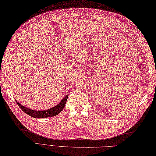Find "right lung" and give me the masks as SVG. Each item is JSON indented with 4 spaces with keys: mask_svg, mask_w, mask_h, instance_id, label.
<instances>
[{
    "mask_svg": "<svg viewBox=\"0 0 156 156\" xmlns=\"http://www.w3.org/2000/svg\"><path fill=\"white\" fill-rule=\"evenodd\" d=\"M68 97V95L66 96L62 100L60 101V102L58 103V104L55 105V107L49 108V109L42 110V111L41 110L36 111V110L30 109V108L21 105V103H19L16 100V101L19 107L21 108V110L24 111L28 115L34 118H48V117H52V116H55L56 115H58L59 113L62 111V109L65 106Z\"/></svg>",
    "mask_w": 156,
    "mask_h": 156,
    "instance_id": "add662e5",
    "label": "right lung"
}]
</instances>
